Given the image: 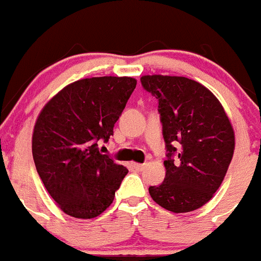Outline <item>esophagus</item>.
Segmentation results:
<instances>
[{
	"label": "esophagus",
	"mask_w": 261,
	"mask_h": 261,
	"mask_svg": "<svg viewBox=\"0 0 261 261\" xmlns=\"http://www.w3.org/2000/svg\"><path fill=\"white\" fill-rule=\"evenodd\" d=\"M133 167L136 170V171H143L145 167V165L144 164H135V162H134Z\"/></svg>",
	"instance_id": "34e87169"
}]
</instances>
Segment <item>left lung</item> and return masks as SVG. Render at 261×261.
Wrapping results in <instances>:
<instances>
[{
  "label": "left lung",
  "mask_w": 261,
  "mask_h": 261,
  "mask_svg": "<svg viewBox=\"0 0 261 261\" xmlns=\"http://www.w3.org/2000/svg\"><path fill=\"white\" fill-rule=\"evenodd\" d=\"M142 86L158 100L166 143V176L149 194L161 207L189 213L213 198L234 152V131L215 95L177 75H143ZM176 154L179 162L173 164Z\"/></svg>",
  "instance_id": "left-lung-1"
}]
</instances>
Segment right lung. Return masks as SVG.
<instances>
[{"mask_svg": "<svg viewBox=\"0 0 261 261\" xmlns=\"http://www.w3.org/2000/svg\"><path fill=\"white\" fill-rule=\"evenodd\" d=\"M136 87L131 77H92L68 85L41 111L32 136L36 169L67 215L92 219L111 206L128 172L107 154L114 123Z\"/></svg>", "mask_w": 261, "mask_h": 261, "instance_id": "add662e5", "label": "right lung"}]
</instances>
